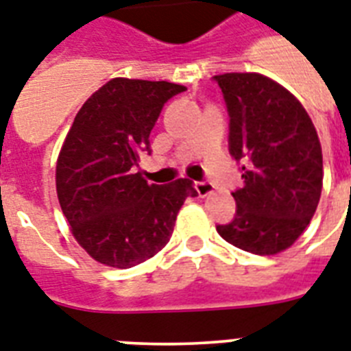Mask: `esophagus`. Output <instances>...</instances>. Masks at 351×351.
<instances>
[{"mask_svg": "<svg viewBox=\"0 0 351 351\" xmlns=\"http://www.w3.org/2000/svg\"><path fill=\"white\" fill-rule=\"evenodd\" d=\"M195 189L204 198V196H209L215 193V185L209 184V182H195Z\"/></svg>", "mask_w": 351, "mask_h": 351, "instance_id": "obj_1", "label": "esophagus"}]
</instances>
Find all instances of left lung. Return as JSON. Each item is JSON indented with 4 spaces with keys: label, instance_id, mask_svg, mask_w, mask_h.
I'll return each mask as SVG.
<instances>
[{
    "label": "left lung",
    "instance_id": "left-lung-1",
    "mask_svg": "<svg viewBox=\"0 0 351 351\" xmlns=\"http://www.w3.org/2000/svg\"><path fill=\"white\" fill-rule=\"evenodd\" d=\"M230 117L229 151L243 187L232 193L236 216L216 230L225 241L258 256H274L308 227L323 189V151L303 104L261 73L215 77Z\"/></svg>",
    "mask_w": 351,
    "mask_h": 351
}]
</instances>
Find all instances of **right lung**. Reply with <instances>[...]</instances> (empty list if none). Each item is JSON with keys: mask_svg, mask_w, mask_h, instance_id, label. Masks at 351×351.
<instances>
[{"mask_svg": "<svg viewBox=\"0 0 351 351\" xmlns=\"http://www.w3.org/2000/svg\"><path fill=\"white\" fill-rule=\"evenodd\" d=\"M185 86L115 77L77 111L56 166V189L73 238L95 261L131 269L173 234L189 178L147 184L135 166L149 149L162 106Z\"/></svg>", "mask_w": 351, "mask_h": 351, "instance_id": "1", "label": "right lung"}]
</instances>
